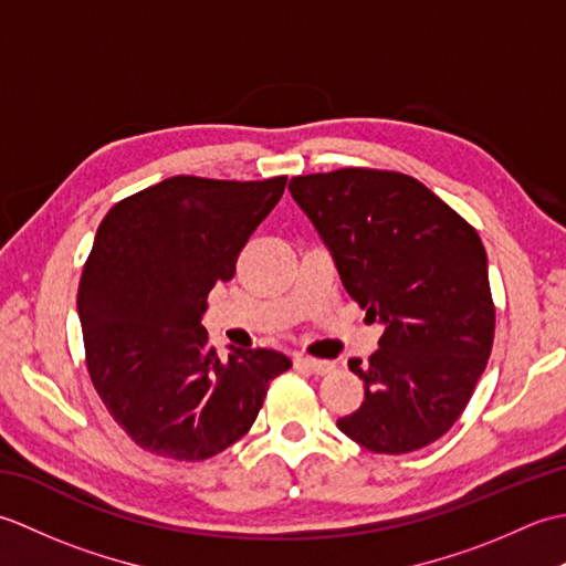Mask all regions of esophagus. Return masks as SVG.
I'll list each match as a JSON object with an SVG mask.
<instances>
[{
    "label": "esophagus",
    "instance_id": "1",
    "mask_svg": "<svg viewBox=\"0 0 566 566\" xmlns=\"http://www.w3.org/2000/svg\"><path fill=\"white\" fill-rule=\"evenodd\" d=\"M294 363H296V367L311 371V375H328V371L333 369V363H328V359H316V357H306V355H298Z\"/></svg>",
    "mask_w": 566,
    "mask_h": 566
}]
</instances>
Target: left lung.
Here are the masks:
<instances>
[{"label": "left lung", "mask_w": 566, "mask_h": 566, "mask_svg": "<svg viewBox=\"0 0 566 566\" xmlns=\"http://www.w3.org/2000/svg\"><path fill=\"white\" fill-rule=\"evenodd\" d=\"M345 292L379 321V350L350 369L365 401L338 418L363 448L403 454L448 432L474 394L494 343L482 238L401 172L345 167L290 182Z\"/></svg>", "instance_id": "8db88e82"}]
</instances>
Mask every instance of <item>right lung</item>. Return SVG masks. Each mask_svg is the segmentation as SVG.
Listing matches in <instances>:
<instances>
[{
	"label": "right lung",
	"mask_w": 566,
	"mask_h": 566,
	"mask_svg": "<svg viewBox=\"0 0 566 566\" xmlns=\"http://www.w3.org/2000/svg\"><path fill=\"white\" fill-rule=\"evenodd\" d=\"M262 182L170 177L114 203L84 264L77 314L94 389L143 450L199 462L255 423L292 359L258 347L216 355L201 326L216 282L284 195Z\"/></svg>",
	"instance_id": "1"
}]
</instances>
